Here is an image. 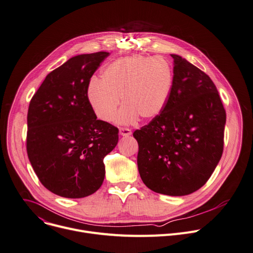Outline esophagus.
Instances as JSON below:
<instances>
[{"label": "esophagus", "mask_w": 253, "mask_h": 253, "mask_svg": "<svg viewBox=\"0 0 253 253\" xmlns=\"http://www.w3.org/2000/svg\"><path fill=\"white\" fill-rule=\"evenodd\" d=\"M119 133H120V135L123 136V137H129V136L132 134L131 130L128 129V128H120V129H119Z\"/></svg>", "instance_id": "34e87169"}]
</instances>
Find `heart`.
Listing matches in <instances>:
<instances>
[{
  "mask_svg": "<svg viewBox=\"0 0 253 253\" xmlns=\"http://www.w3.org/2000/svg\"><path fill=\"white\" fill-rule=\"evenodd\" d=\"M173 86L171 64L163 57L132 55L107 64L101 82L86 85V100L96 116L114 120L121 103L117 123L129 125L141 118L150 121L165 110Z\"/></svg>",
  "mask_w": 253,
  "mask_h": 253,
  "instance_id": "obj_1",
  "label": "heart"
}]
</instances>
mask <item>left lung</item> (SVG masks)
Listing matches in <instances>:
<instances>
[{
	"label": "left lung",
	"instance_id": "obj_1",
	"mask_svg": "<svg viewBox=\"0 0 253 253\" xmlns=\"http://www.w3.org/2000/svg\"><path fill=\"white\" fill-rule=\"evenodd\" d=\"M173 86L162 114L136 130L139 174L151 191L190 195L202 188L223 152L226 112L216 85L204 72L177 54Z\"/></svg>",
	"mask_w": 253,
	"mask_h": 253
}]
</instances>
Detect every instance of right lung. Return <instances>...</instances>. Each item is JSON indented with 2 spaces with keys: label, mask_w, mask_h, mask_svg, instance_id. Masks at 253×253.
<instances>
[{
  "label": "right lung",
  "mask_w": 253,
  "mask_h": 253,
  "mask_svg": "<svg viewBox=\"0 0 253 253\" xmlns=\"http://www.w3.org/2000/svg\"><path fill=\"white\" fill-rule=\"evenodd\" d=\"M109 52L80 54L48 74L31 99L27 153L42 185L68 199L94 194L105 178L103 159L119 130L98 120L86 85Z\"/></svg>",
  "instance_id": "right-lung-1"
}]
</instances>
